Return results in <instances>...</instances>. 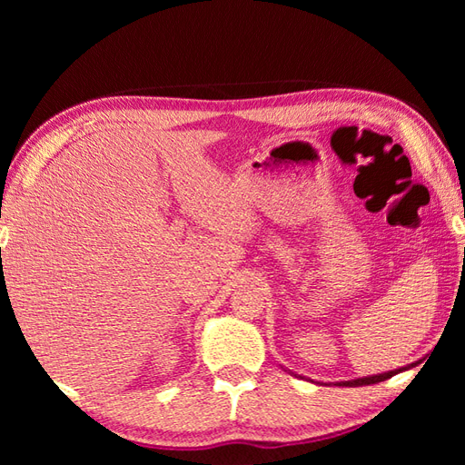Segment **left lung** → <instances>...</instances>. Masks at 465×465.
Masks as SVG:
<instances>
[{
  "mask_svg": "<svg viewBox=\"0 0 465 465\" xmlns=\"http://www.w3.org/2000/svg\"><path fill=\"white\" fill-rule=\"evenodd\" d=\"M463 217H465V210H463ZM463 258H465V250H463ZM401 370L396 371H388V373H380V375H371V378H361V380H353V381H343V385H350V388H355V385H370V383H378L391 378V375H396Z\"/></svg>",
  "mask_w": 465,
  "mask_h": 465,
  "instance_id": "left-lung-1",
  "label": "left lung"
}]
</instances>
